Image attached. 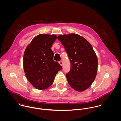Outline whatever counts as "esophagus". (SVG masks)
I'll return each mask as SVG.
<instances>
[{"mask_svg":"<svg viewBox=\"0 0 121 121\" xmlns=\"http://www.w3.org/2000/svg\"><path fill=\"white\" fill-rule=\"evenodd\" d=\"M59 64L61 66H62V65H63V62H62V61H60L59 62Z\"/></svg>","mask_w":121,"mask_h":121,"instance_id":"34e87169","label":"esophagus"}]
</instances>
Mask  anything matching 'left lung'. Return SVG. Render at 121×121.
I'll return each instance as SVG.
<instances>
[{
    "label": "left lung",
    "instance_id": "left-lung-1",
    "mask_svg": "<svg viewBox=\"0 0 121 121\" xmlns=\"http://www.w3.org/2000/svg\"><path fill=\"white\" fill-rule=\"evenodd\" d=\"M71 63L66 74L69 85L77 91L87 89L94 82L97 72L98 59L91 45L83 37L76 34L59 35Z\"/></svg>",
    "mask_w": 121,
    "mask_h": 121
}]
</instances>
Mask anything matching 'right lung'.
I'll return each mask as SVG.
<instances>
[{
    "mask_svg": "<svg viewBox=\"0 0 121 121\" xmlns=\"http://www.w3.org/2000/svg\"><path fill=\"white\" fill-rule=\"evenodd\" d=\"M54 35L40 34L27 45L24 53L23 68L27 80L36 88H48L62 67L53 60L51 47L56 39Z\"/></svg>",
    "mask_w": 121,
    "mask_h": 121,
    "instance_id": "1",
    "label": "right lung"
}]
</instances>
